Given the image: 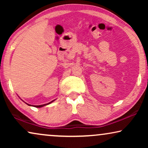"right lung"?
<instances>
[{
    "label": "right lung",
    "instance_id": "right-lung-1",
    "mask_svg": "<svg viewBox=\"0 0 148 148\" xmlns=\"http://www.w3.org/2000/svg\"><path fill=\"white\" fill-rule=\"evenodd\" d=\"M53 101H54V100H52V102H49V103H48V104H43V105H38V106H35V107H36V108H40V107H42V106H46V105H48V104H50V103L51 102H53ZM27 105H29V106H32V105H30V104H27Z\"/></svg>",
    "mask_w": 148,
    "mask_h": 148
}]
</instances>
